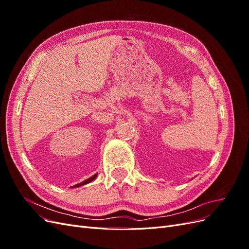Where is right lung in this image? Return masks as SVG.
<instances>
[{"label":"right lung","mask_w":249,"mask_h":249,"mask_svg":"<svg viewBox=\"0 0 249 249\" xmlns=\"http://www.w3.org/2000/svg\"><path fill=\"white\" fill-rule=\"evenodd\" d=\"M96 176H97V175H94V176H92L91 178H89L88 179L84 180V182H82V183H80V184L74 185L73 187H81V186H83V185H86V184H88V183H90V182H92V180H93V179L96 178Z\"/></svg>","instance_id":"1"}]
</instances>
